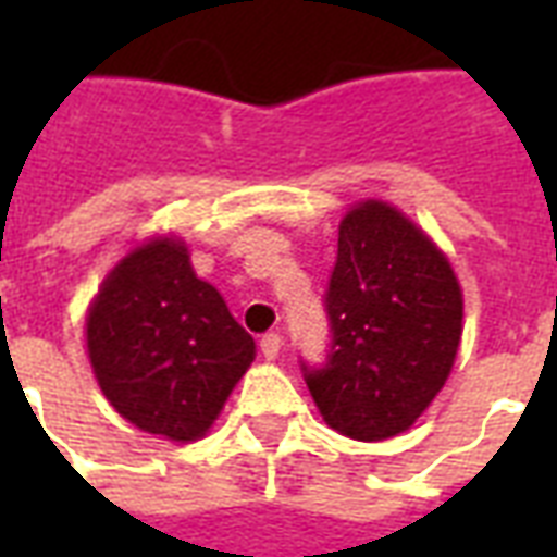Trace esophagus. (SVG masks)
Segmentation results:
<instances>
[{"label":"esophagus","mask_w":557,"mask_h":557,"mask_svg":"<svg viewBox=\"0 0 557 557\" xmlns=\"http://www.w3.org/2000/svg\"><path fill=\"white\" fill-rule=\"evenodd\" d=\"M259 349L265 355V361H277L280 349H283V339H280V334H265V337L259 339Z\"/></svg>","instance_id":"1"}]
</instances>
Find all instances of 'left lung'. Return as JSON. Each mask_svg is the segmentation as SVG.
Segmentation results:
<instances>
[{"instance_id":"left-lung-1","label":"left lung","mask_w":557,"mask_h":557,"mask_svg":"<svg viewBox=\"0 0 557 557\" xmlns=\"http://www.w3.org/2000/svg\"><path fill=\"white\" fill-rule=\"evenodd\" d=\"M325 310L327 358L301 370L327 426L358 442L409 430L447 382L462 337L447 256L394 206L358 202L339 223Z\"/></svg>"}]
</instances>
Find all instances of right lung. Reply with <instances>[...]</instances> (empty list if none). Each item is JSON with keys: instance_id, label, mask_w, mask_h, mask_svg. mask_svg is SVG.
Segmentation results:
<instances>
[{"instance_id": "1", "label": "right lung", "mask_w": 557, "mask_h": 557, "mask_svg": "<svg viewBox=\"0 0 557 557\" xmlns=\"http://www.w3.org/2000/svg\"><path fill=\"white\" fill-rule=\"evenodd\" d=\"M95 379L119 414L170 442H196L253 363L256 343L184 242L154 238L107 274L86 319Z\"/></svg>"}]
</instances>
